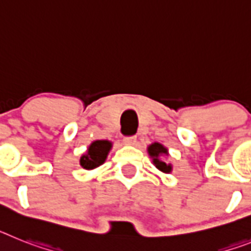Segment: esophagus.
<instances>
[{"label": "esophagus", "instance_id": "obj_1", "mask_svg": "<svg viewBox=\"0 0 251 251\" xmlns=\"http://www.w3.org/2000/svg\"><path fill=\"white\" fill-rule=\"evenodd\" d=\"M135 142H136V136H125V138H124V143H125V144H127V145H132V144H135Z\"/></svg>", "mask_w": 251, "mask_h": 251}]
</instances>
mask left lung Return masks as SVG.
I'll return each instance as SVG.
<instances>
[{
    "label": "left lung",
    "mask_w": 251,
    "mask_h": 251,
    "mask_svg": "<svg viewBox=\"0 0 251 251\" xmlns=\"http://www.w3.org/2000/svg\"><path fill=\"white\" fill-rule=\"evenodd\" d=\"M148 154L153 159V165L159 170V171L165 172V174H170L172 171L171 163H166L163 159H161V155H168L167 148H165L163 145L159 143H153L148 147Z\"/></svg>",
    "instance_id": "obj_1"
}]
</instances>
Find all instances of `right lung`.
<instances>
[{"label": "right lung", "instance_id": "right-lung-1", "mask_svg": "<svg viewBox=\"0 0 251 251\" xmlns=\"http://www.w3.org/2000/svg\"><path fill=\"white\" fill-rule=\"evenodd\" d=\"M111 148H112V143L109 140H96L89 145L85 154L81 155L80 166L85 170H93L103 165Z\"/></svg>", "mask_w": 251, "mask_h": 251}]
</instances>
